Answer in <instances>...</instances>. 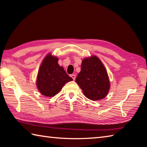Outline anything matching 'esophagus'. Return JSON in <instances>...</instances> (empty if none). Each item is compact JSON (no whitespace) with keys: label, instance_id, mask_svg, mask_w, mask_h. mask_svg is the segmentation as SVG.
I'll return each instance as SVG.
<instances>
[{"label":"esophagus","instance_id":"34e87169","mask_svg":"<svg viewBox=\"0 0 147 147\" xmlns=\"http://www.w3.org/2000/svg\"><path fill=\"white\" fill-rule=\"evenodd\" d=\"M70 76L73 79V80H75V78H76V75H75V74H71Z\"/></svg>","mask_w":147,"mask_h":147}]
</instances>
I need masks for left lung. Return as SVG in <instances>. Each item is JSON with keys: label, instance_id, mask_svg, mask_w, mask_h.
<instances>
[{"label": "left lung", "instance_id": "obj_1", "mask_svg": "<svg viewBox=\"0 0 147 147\" xmlns=\"http://www.w3.org/2000/svg\"><path fill=\"white\" fill-rule=\"evenodd\" d=\"M76 82L85 96L91 100L103 99L110 89L107 72L99 58L94 56L82 61Z\"/></svg>", "mask_w": 147, "mask_h": 147}]
</instances>
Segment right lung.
<instances>
[{"label": "right lung", "instance_id": "add662e5", "mask_svg": "<svg viewBox=\"0 0 147 147\" xmlns=\"http://www.w3.org/2000/svg\"><path fill=\"white\" fill-rule=\"evenodd\" d=\"M58 59L49 54L44 58L38 71L36 80L38 89L42 94L52 97L60 91L66 83L73 80L62 67Z\"/></svg>", "mask_w": 147, "mask_h": 147}]
</instances>
